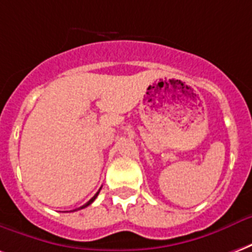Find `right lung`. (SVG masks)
I'll return each mask as SVG.
<instances>
[{"label":"right lung","mask_w":252,"mask_h":252,"mask_svg":"<svg viewBox=\"0 0 252 252\" xmlns=\"http://www.w3.org/2000/svg\"><path fill=\"white\" fill-rule=\"evenodd\" d=\"M98 192H100V191H98ZM98 192H97V193H96V195H94V196H93V197H92V199H91V200H89V202H88V203H85V204H84V206H83V207H80V208H85V207H88V206H89V204H91V203H93V200H94V199H96V197H97Z\"/></svg>","instance_id":"add662e5"}]
</instances>
